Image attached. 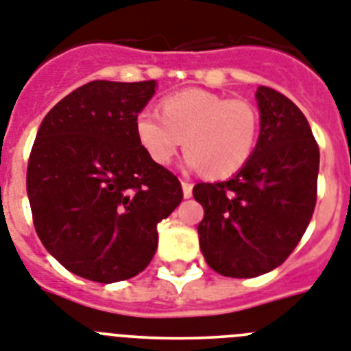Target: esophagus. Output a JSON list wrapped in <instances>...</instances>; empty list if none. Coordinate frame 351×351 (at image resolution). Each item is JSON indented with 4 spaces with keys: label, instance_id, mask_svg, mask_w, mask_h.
Wrapping results in <instances>:
<instances>
[{
    "label": "esophagus",
    "instance_id": "obj_1",
    "mask_svg": "<svg viewBox=\"0 0 351 351\" xmlns=\"http://www.w3.org/2000/svg\"><path fill=\"white\" fill-rule=\"evenodd\" d=\"M181 184H182V195L186 197V199H188V197H192V190H193L192 182H190V181H182Z\"/></svg>",
    "mask_w": 351,
    "mask_h": 351
}]
</instances>
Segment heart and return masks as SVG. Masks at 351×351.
Segmentation results:
<instances>
[{"label":"heart","instance_id":"b5f03b06","mask_svg":"<svg viewBox=\"0 0 351 351\" xmlns=\"http://www.w3.org/2000/svg\"><path fill=\"white\" fill-rule=\"evenodd\" d=\"M161 117L141 111L136 138L156 165H170L184 140L186 163L211 179L230 178L253 154L260 118L253 104L204 89H184L165 97Z\"/></svg>","mask_w":351,"mask_h":351}]
</instances>
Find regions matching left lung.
I'll return each instance as SVG.
<instances>
[{
    "label": "left lung",
    "instance_id": "left-lung-1",
    "mask_svg": "<svg viewBox=\"0 0 351 351\" xmlns=\"http://www.w3.org/2000/svg\"><path fill=\"white\" fill-rule=\"evenodd\" d=\"M256 149L234 178L199 182V244L215 273L254 278L282 265L300 244L317 201L319 147L305 114L260 86Z\"/></svg>",
    "mask_w": 351,
    "mask_h": 351
}]
</instances>
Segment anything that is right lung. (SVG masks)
<instances>
[{"instance_id": "add662e5", "label": "right lung", "mask_w": 351, "mask_h": 351, "mask_svg": "<svg viewBox=\"0 0 351 351\" xmlns=\"http://www.w3.org/2000/svg\"><path fill=\"white\" fill-rule=\"evenodd\" d=\"M154 80H93L64 97L37 130L26 192L37 237L60 265L98 283L150 263L158 222L182 201L179 179L136 138Z\"/></svg>"}]
</instances>
